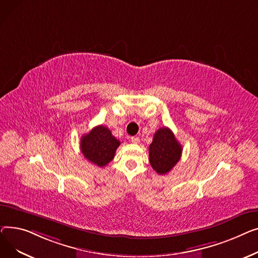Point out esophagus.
Here are the masks:
<instances>
[{"mask_svg": "<svg viewBox=\"0 0 258 258\" xmlns=\"http://www.w3.org/2000/svg\"><path fill=\"white\" fill-rule=\"evenodd\" d=\"M131 142H132V144H139L140 143V139L136 138V136H132Z\"/></svg>", "mask_w": 258, "mask_h": 258, "instance_id": "34e87169", "label": "esophagus"}]
</instances>
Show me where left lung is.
<instances>
[{
  "label": "left lung",
  "instance_id": "obj_1",
  "mask_svg": "<svg viewBox=\"0 0 258 258\" xmlns=\"http://www.w3.org/2000/svg\"><path fill=\"white\" fill-rule=\"evenodd\" d=\"M182 146L168 127L158 129L149 147V160L153 170L159 175L169 173L180 160Z\"/></svg>",
  "mask_w": 258,
  "mask_h": 258
}]
</instances>
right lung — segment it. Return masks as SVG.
<instances>
[{
  "instance_id": "add662e5",
  "label": "right lung",
  "mask_w": 258,
  "mask_h": 258,
  "mask_svg": "<svg viewBox=\"0 0 258 258\" xmlns=\"http://www.w3.org/2000/svg\"><path fill=\"white\" fill-rule=\"evenodd\" d=\"M120 145L111 134L110 130L103 125H99L84 134L80 141L81 152L92 163L103 168L114 157L115 151Z\"/></svg>"
}]
</instances>
